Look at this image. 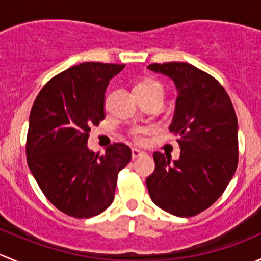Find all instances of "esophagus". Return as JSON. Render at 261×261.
Masks as SVG:
<instances>
[{
	"label": "esophagus",
	"instance_id": "34e87169",
	"mask_svg": "<svg viewBox=\"0 0 261 261\" xmlns=\"http://www.w3.org/2000/svg\"><path fill=\"white\" fill-rule=\"evenodd\" d=\"M144 154H145V152L141 151V150H139V149H133V150H131V155H133L134 159H136V158H139V156H143Z\"/></svg>",
	"mask_w": 261,
	"mask_h": 261
}]
</instances>
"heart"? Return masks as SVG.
<instances>
[{
  "label": "heart",
  "mask_w": 261,
  "mask_h": 261,
  "mask_svg": "<svg viewBox=\"0 0 261 261\" xmlns=\"http://www.w3.org/2000/svg\"><path fill=\"white\" fill-rule=\"evenodd\" d=\"M135 88L138 89H144V91H155V92H160L163 94V88L158 82L147 80V81H143L140 83L136 84ZM151 128L150 127H134L131 130V138L134 139V141L139 144H143L144 141L146 140V136L149 135Z\"/></svg>",
  "instance_id": "obj_1"
}]
</instances>
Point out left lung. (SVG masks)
<instances>
[{"label":"left lung","mask_w":261,"mask_h":261,"mask_svg":"<svg viewBox=\"0 0 261 261\" xmlns=\"http://www.w3.org/2000/svg\"><path fill=\"white\" fill-rule=\"evenodd\" d=\"M177 87L170 133L178 136L180 156L154 152L155 170L146 178L151 201L178 217H192L212 206L238 168V117L220 82L188 63L150 64Z\"/></svg>","instance_id":"8db88e82"}]
</instances>
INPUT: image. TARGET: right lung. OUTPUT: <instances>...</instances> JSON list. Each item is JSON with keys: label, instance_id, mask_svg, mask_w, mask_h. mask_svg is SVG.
<instances>
[{"label": "right lung", "instance_id": "add662e5", "mask_svg": "<svg viewBox=\"0 0 261 261\" xmlns=\"http://www.w3.org/2000/svg\"><path fill=\"white\" fill-rule=\"evenodd\" d=\"M125 64L88 62L53 77L36 97L26 138L28 164L59 211L75 218L99 215L114 202L120 170L131 149L114 144L105 155L87 146L92 126L105 118V92Z\"/></svg>", "mask_w": 261, "mask_h": 261}]
</instances>
